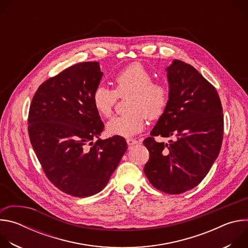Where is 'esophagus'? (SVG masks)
<instances>
[{
    "label": "esophagus",
    "instance_id": "obj_1",
    "mask_svg": "<svg viewBox=\"0 0 248 248\" xmlns=\"http://www.w3.org/2000/svg\"><path fill=\"white\" fill-rule=\"evenodd\" d=\"M126 143L128 146H132L136 143H138V141L136 139H133V138H126Z\"/></svg>",
    "mask_w": 248,
    "mask_h": 248
}]
</instances>
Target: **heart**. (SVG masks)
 <instances>
[{
	"mask_svg": "<svg viewBox=\"0 0 248 248\" xmlns=\"http://www.w3.org/2000/svg\"><path fill=\"white\" fill-rule=\"evenodd\" d=\"M151 70L141 62H132L124 67L114 77L115 90L98 85L92 93V104L103 118H109L119 97L129 94L126 100L128 111L114 117L107 124L111 135L132 136L142 130L147 117L151 120L160 118L168 107L170 88L160 80H153Z\"/></svg>",
	"mask_w": 248,
	"mask_h": 248,
	"instance_id": "obj_1",
	"label": "heart"
}]
</instances>
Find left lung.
<instances>
[{
    "label": "left lung",
    "instance_id": "8db88e82",
    "mask_svg": "<svg viewBox=\"0 0 248 248\" xmlns=\"http://www.w3.org/2000/svg\"><path fill=\"white\" fill-rule=\"evenodd\" d=\"M170 101L143 144L149 151L144 172L150 184L168 194L198 186L217 159L224 135V116L216 88L185 62L167 67ZM176 136L169 145L154 136Z\"/></svg>",
    "mask_w": 248,
    "mask_h": 248
}]
</instances>
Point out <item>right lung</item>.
Listing matches in <instances>:
<instances>
[{
    "label": "right lung",
    "instance_id": "1",
    "mask_svg": "<svg viewBox=\"0 0 248 248\" xmlns=\"http://www.w3.org/2000/svg\"><path fill=\"white\" fill-rule=\"evenodd\" d=\"M102 76L98 62L69 66L38 87L29 108L30 142L46 176L76 197L100 192L127 149L122 136L99 138L104 124L92 93Z\"/></svg>",
    "mask_w": 248,
    "mask_h": 248
}]
</instances>
